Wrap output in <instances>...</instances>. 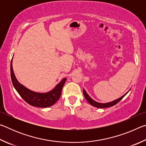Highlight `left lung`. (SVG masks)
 Here are the masks:
<instances>
[{"label": "left lung", "mask_w": 146, "mask_h": 146, "mask_svg": "<svg viewBox=\"0 0 146 146\" xmlns=\"http://www.w3.org/2000/svg\"><path fill=\"white\" fill-rule=\"evenodd\" d=\"M128 93V92H127ZM83 93H84V97L86 98V99L87 100L88 102L90 104L91 106H94V107H96V108H109V107H111L113 106H115V104H117L120 102V101L122 99V98L125 97V95H126L127 93H125L124 95L122 96V97H120L119 98H118V99L115 100H113L112 102H108V103H99V102H97L95 101L94 100H93L92 98H91L90 96L88 95V93L86 92V91L84 90H83Z\"/></svg>", "instance_id": "1"}]
</instances>
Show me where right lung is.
<instances>
[{"label":"right lung","instance_id":"1","mask_svg":"<svg viewBox=\"0 0 146 146\" xmlns=\"http://www.w3.org/2000/svg\"><path fill=\"white\" fill-rule=\"evenodd\" d=\"M10 68L11 78L14 88L20 96L29 105L38 108H48L55 104L60 97L62 90L66 81V78L62 79L53 90L49 92L45 93H36L24 87L18 82L13 73L12 59Z\"/></svg>","mask_w":146,"mask_h":146}]
</instances>
